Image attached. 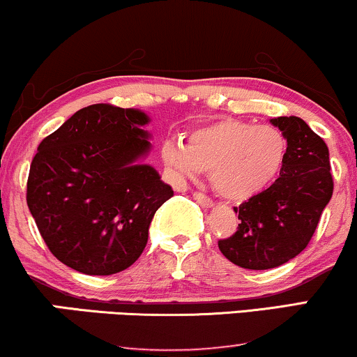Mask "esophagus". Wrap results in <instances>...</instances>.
Returning <instances> with one entry per match:
<instances>
[{
  "label": "esophagus",
  "instance_id": "1",
  "mask_svg": "<svg viewBox=\"0 0 357 357\" xmlns=\"http://www.w3.org/2000/svg\"><path fill=\"white\" fill-rule=\"evenodd\" d=\"M192 197H194V199H196L197 202H199V204L204 206V207H212V206H214V201H212L211 197L204 196V194H202V192H194Z\"/></svg>",
  "mask_w": 357,
  "mask_h": 357
}]
</instances>
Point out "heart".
I'll return each instance as SVG.
<instances>
[{
	"label": "heart",
	"mask_w": 357,
	"mask_h": 357,
	"mask_svg": "<svg viewBox=\"0 0 357 357\" xmlns=\"http://www.w3.org/2000/svg\"><path fill=\"white\" fill-rule=\"evenodd\" d=\"M287 156V139L270 125L222 119L181 138L166 139L161 160L176 179H197L211 171V183L229 201H247L267 189Z\"/></svg>",
	"instance_id": "1"
}]
</instances>
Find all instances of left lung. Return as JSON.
Segmentation results:
<instances>
[{
    "label": "left lung",
    "mask_w": 357,
    "mask_h": 357,
    "mask_svg": "<svg viewBox=\"0 0 357 357\" xmlns=\"http://www.w3.org/2000/svg\"><path fill=\"white\" fill-rule=\"evenodd\" d=\"M270 123L287 139L280 178L234 207L241 219L237 232L219 241L225 259L249 270L280 267L305 250L333 196L329 151L323 138L298 116H278Z\"/></svg>",
    "instance_id": "1"
}]
</instances>
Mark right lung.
<instances>
[{
	"mask_svg": "<svg viewBox=\"0 0 357 357\" xmlns=\"http://www.w3.org/2000/svg\"><path fill=\"white\" fill-rule=\"evenodd\" d=\"M150 116L96 103L38 146L28 207L52 255L85 275H114L138 260L155 212L173 196L143 160Z\"/></svg>",
	"mask_w": 357,
	"mask_h": 357,
	"instance_id": "obj_1",
	"label": "right lung"
}]
</instances>
